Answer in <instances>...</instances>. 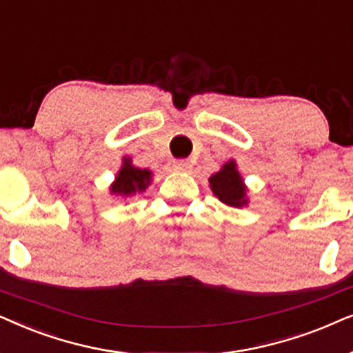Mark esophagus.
<instances>
[{
  "label": "esophagus",
  "mask_w": 353,
  "mask_h": 353,
  "mask_svg": "<svg viewBox=\"0 0 353 353\" xmlns=\"http://www.w3.org/2000/svg\"><path fill=\"white\" fill-rule=\"evenodd\" d=\"M174 169H176V171L190 172V169H192V163L189 161V159H179V161L174 163Z\"/></svg>",
  "instance_id": "obj_1"
}]
</instances>
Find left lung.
Returning a JSON list of instances; mask_svg holds the SVG:
<instances>
[{
	"label": "left lung",
	"instance_id": "8db88e82",
	"mask_svg": "<svg viewBox=\"0 0 353 353\" xmlns=\"http://www.w3.org/2000/svg\"><path fill=\"white\" fill-rule=\"evenodd\" d=\"M210 187L213 194L228 206L241 208L248 203L247 187L234 159L224 163V166L210 177Z\"/></svg>",
	"mask_w": 353,
	"mask_h": 353
}]
</instances>
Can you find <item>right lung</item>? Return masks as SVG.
Returning <instances> with one entry per match:
<instances>
[{
  "label": "right lung",
  "instance_id": "right-lung-1",
  "mask_svg": "<svg viewBox=\"0 0 353 353\" xmlns=\"http://www.w3.org/2000/svg\"><path fill=\"white\" fill-rule=\"evenodd\" d=\"M152 182V171L135 168L130 158H122V166L111 184V194L121 196H132L147 190Z\"/></svg>",
  "mask_w": 353,
  "mask_h": 353
}]
</instances>
